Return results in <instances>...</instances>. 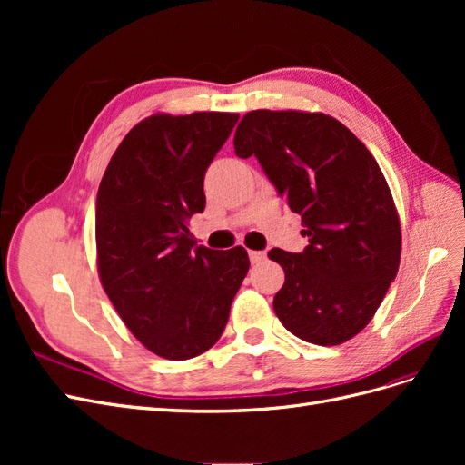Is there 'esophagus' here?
I'll return each mask as SVG.
<instances>
[{
  "mask_svg": "<svg viewBox=\"0 0 465 465\" xmlns=\"http://www.w3.org/2000/svg\"><path fill=\"white\" fill-rule=\"evenodd\" d=\"M248 256H250L252 263H260V262L265 260V252H262V250H250Z\"/></svg>",
  "mask_w": 465,
  "mask_h": 465,
  "instance_id": "1",
  "label": "esophagus"
}]
</instances>
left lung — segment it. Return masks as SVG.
Segmentation results:
<instances>
[{"label":"left lung","instance_id":"8db88e82","mask_svg":"<svg viewBox=\"0 0 465 465\" xmlns=\"http://www.w3.org/2000/svg\"><path fill=\"white\" fill-rule=\"evenodd\" d=\"M302 219L301 254L270 250L285 272L281 323L314 345H340L372 320L398 275L401 229L388 182L355 134L322 112L252 110L234 134Z\"/></svg>","mask_w":465,"mask_h":465}]
</instances>
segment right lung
<instances>
[{
	"mask_svg": "<svg viewBox=\"0 0 465 465\" xmlns=\"http://www.w3.org/2000/svg\"><path fill=\"white\" fill-rule=\"evenodd\" d=\"M238 114H153L122 139L96 193L98 277L151 353L186 361L213 347L248 273L242 246H195L203 176Z\"/></svg>",
	"mask_w": 465,
	"mask_h": 465,
	"instance_id": "obj_1",
	"label": "right lung"
}]
</instances>
